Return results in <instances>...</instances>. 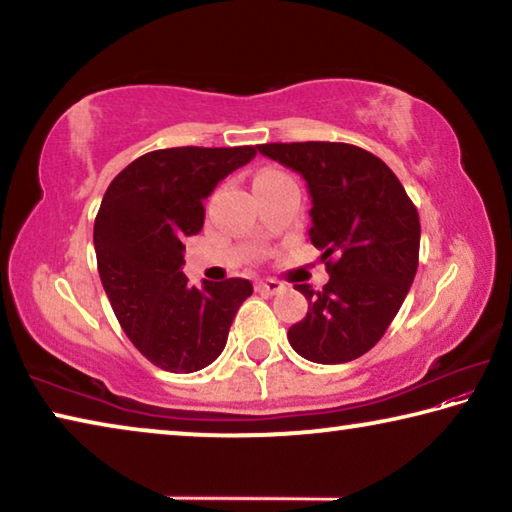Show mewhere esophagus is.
Returning <instances> with one entry per match:
<instances>
[{"instance_id":"esophagus-1","label":"esophagus","mask_w":512,"mask_h":512,"mask_svg":"<svg viewBox=\"0 0 512 512\" xmlns=\"http://www.w3.org/2000/svg\"><path fill=\"white\" fill-rule=\"evenodd\" d=\"M257 291L268 293V296H275V293L282 291V282H277V280H259L257 282Z\"/></svg>"}]
</instances>
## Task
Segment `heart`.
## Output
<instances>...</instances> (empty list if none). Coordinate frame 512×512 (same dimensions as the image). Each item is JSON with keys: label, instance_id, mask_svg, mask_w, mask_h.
Returning <instances> with one entry per match:
<instances>
[{"label": "heart", "instance_id": "b5f03b06", "mask_svg": "<svg viewBox=\"0 0 512 512\" xmlns=\"http://www.w3.org/2000/svg\"><path fill=\"white\" fill-rule=\"evenodd\" d=\"M282 176H284V173L277 171V169H262L255 176L253 183H262V180H273V178H282Z\"/></svg>", "mask_w": 512, "mask_h": 512}]
</instances>
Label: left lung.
Listing matches in <instances>:
<instances>
[{
	"label": "left lung",
	"mask_w": 512,
	"mask_h": 512,
	"mask_svg": "<svg viewBox=\"0 0 512 512\" xmlns=\"http://www.w3.org/2000/svg\"><path fill=\"white\" fill-rule=\"evenodd\" d=\"M298 171L311 194L309 239L323 250L329 282L298 284L307 316L287 339L314 363H345L375 345L409 293L420 257V216L377 155L343 142L259 144Z\"/></svg>",
	"instance_id": "8db88e82"
}]
</instances>
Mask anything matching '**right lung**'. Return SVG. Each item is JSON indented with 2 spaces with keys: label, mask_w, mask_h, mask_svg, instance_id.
<instances>
[{
  "label": "right lung",
  "mask_w": 512,
  "mask_h": 512,
  "mask_svg": "<svg viewBox=\"0 0 512 512\" xmlns=\"http://www.w3.org/2000/svg\"><path fill=\"white\" fill-rule=\"evenodd\" d=\"M255 146H176L117 173L94 219L101 284L128 339L153 366L196 372L219 357L253 284L241 277L189 287L183 241L201 232L203 201L255 158Z\"/></svg>",
  "instance_id": "add662e5"
}]
</instances>
